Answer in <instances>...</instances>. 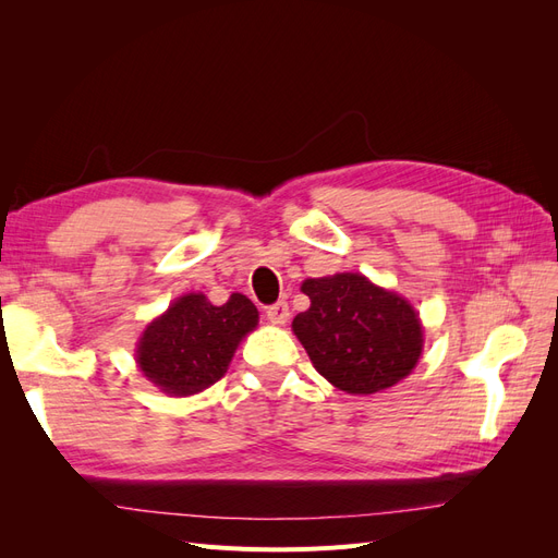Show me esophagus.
Masks as SVG:
<instances>
[{
  "label": "esophagus",
  "instance_id": "obj_1",
  "mask_svg": "<svg viewBox=\"0 0 558 558\" xmlns=\"http://www.w3.org/2000/svg\"><path fill=\"white\" fill-rule=\"evenodd\" d=\"M265 316H267V320H272V324H277V326H283L286 320H289V316H291V310H289V302H275V305H269L267 310H265Z\"/></svg>",
  "mask_w": 558,
  "mask_h": 558
}]
</instances>
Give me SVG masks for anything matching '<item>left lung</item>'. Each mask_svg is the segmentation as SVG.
I'll list each match as a JSON object with an SVG mask.
<instances>
[{"mask_svg": "<svg viewBox=\"0 0 558 558\" xmlns=\"http://www.w3.org/2000/svg\"><path fill=\"white\" fill-rule=\"evenodd\" d=\"M310 310L293 332L316 373L353 396L379 393L408 377L424 349L414 307L359 272L302 281Z\"/></svg>", "mask_w": 558, "mask_h": 558, "instance_id": "obj_1", "label": "left lung"}]
</instances>
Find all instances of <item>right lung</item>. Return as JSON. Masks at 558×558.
I'll list each match as a JSON object with an SVG mask.
<instances>
[{
    "instance_id": "obj_1",
    "label": "right lung",
    "mask_w": 558,
    "mask_h": 558,
    "mask_svg": "<svg viewBox=\"0 0 558 558\" xmlns=\"http://www.w3.org/2000/svg\"><path fill=\"white\" fill-rule=\"evenodd\" d=\"M256 326L258 310L242 293L221 307L202 293L181 295L140 337V369L167 396L199 393L228 373L234 349Z\"/></svg>"
}]
</instances>
